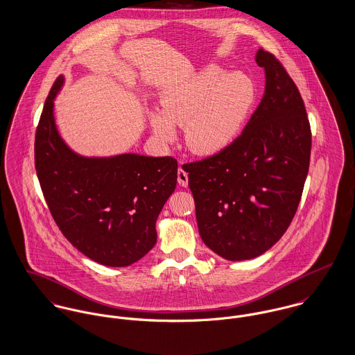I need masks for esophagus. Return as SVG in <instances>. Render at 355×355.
Returning a JSON list of instances; mask_svg holds the SVG:
<instances>
[{
	"mask_svg": "<svg viewBox=\"0 0 355 355\" xmlns=\"http://www.w3.org/2000/svg\"><path fill=\"white\" fill-rule=\"evenodd\" d=\"M178 184L184 188L188 187V173L181 166L178 168Z\"/></svg>",
	"mask_w": 355,
	"mask_h": 355,
	"instance_id": "esophagus-1",
	"label": "esophagus"
}]
</instances>
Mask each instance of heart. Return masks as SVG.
<instances>
[{
    "label": "heart",
    "instance_id": "1",
    "mask_svg": "<svg viewBox=\"0 0 355 355\" xmlns=\"http://www.w3.org/2000/svg\"><path fill=\"white\" fill-rule=\"evenodd\" d=\"M253 102L252 80L211 65L167 89L160 98L162 112H151L148 119L162 144L175 140V125L184 126L192 153L214 155L236 140Z\"/></svg>",
    "mask_w": 355,
    "mask_h": 355
}]
</instances>
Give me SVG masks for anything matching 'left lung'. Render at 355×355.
<instances>
[{
    "label": "left lung",
    "mask_w": 355,
    "mask_h": 355,
    "mask_svg": "<svg viewBox=\"0 0 355 355\" xmlns=\"http://www.w3.org/2000/svg\"><path fill=\"white\" fill-rule=\"evenodd\" d=\"M266 91L242 133L223 151L185 164L202 242L230 261L254 259L290 226L309 171L312 133L295 83L260 49Z\"/></svg>",
    "instance_id": "left-lung-1"
}]
</instances>
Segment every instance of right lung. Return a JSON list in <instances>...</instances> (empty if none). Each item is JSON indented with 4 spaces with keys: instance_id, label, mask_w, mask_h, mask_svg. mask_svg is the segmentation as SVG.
Listing matches in <instances>:
<instances>
[{
    "instance_id": "1",
    "label": "right lung",
    "mask_w": 355,
    "mask_h": 355,
    "mask_svg": "<svg viewBox=\"0 0 355 355\" xmlns=\"http://www.w3.org/2000/svg\"><path fill=\"white\" fill-rule=\"evenodd\" d=\"M54 81L35 135V168L49 209L65 238L88 259L126 267L157 243V219L177 185V160L139 154L87 158L58 133Z\"/></svg>"
}]
</instances>
